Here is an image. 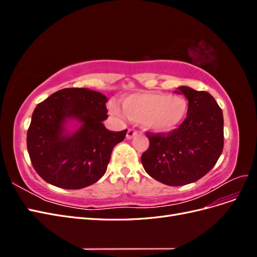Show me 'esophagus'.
<instances>
[{
    "mask_svg": "<svg viewBox=\"0 0 257 257\" xmlns=\"http://www.w3.org/2000/svg\"><path fill=\"white\" fill-rule=\"evenodd\" d=\"M137 136V132L136 131H134V130H128L127 131V133H126V138L128 139H133L134 137H136Z\"/></svg>",
    "mask_w": 257,
    "mask_h": 257,
    "instance_id": "obj_1",
    "label": "esophagus"
}]
</instances>
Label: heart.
Wrapping results in <instances>:
<instances>
[{"instance_id":"obj_1","label":"heart","mask_w":257,"mask_h":257,"mask_svg":"<svg viewBox=\"0 0 257 257\" xmlns=\"http://www.w3.org/2000/svg\"><path fill=\"white\" fill-rule=\"evenodd\" d=\"M122 107L109 103V111L116 118L142 122L146 130L161 134L178 128L189 112L185 97L164 92L133 93L122 99Z\"/></svg>"}]
</instances>
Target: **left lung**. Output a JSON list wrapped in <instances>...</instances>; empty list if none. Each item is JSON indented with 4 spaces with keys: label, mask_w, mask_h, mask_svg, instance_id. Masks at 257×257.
<instances>
[{
    "label": "left lung",
    "mask_w": 257,
    "mask_h": 257,
    "mask_svg": "<svg viewBox=\"0 0 257 257\" xmlns=\"http://www.w3.org/2000/svg\"><path fill=\"white\" fill-rule=\"evenodd\" d=\"M175 93L189 100L186 119L168 134L148 133L150 146L142 155L147 174L166 185L197 181L211 169L223 150V112L211 94L181 85Z\"/></svg>",
    "instance_id": "left-lung-1"
}]
</instances>
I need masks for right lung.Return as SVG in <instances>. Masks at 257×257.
<instances>
[{
    "instance_id": "obj_1",
    "label": "right lung",
    "mask_w": 257,
    "mask_h": 257,
    "mask_svg": "<svg viewBox=\"0 0 257 257\" xmlns=\"http://www.w3.org/2000/svg\"><path fill=\"white\" fill-rule=\"evenodd\" d=\"M107 102L100 92L66 88L36 106L27 147L34 169L46 182L78 190L105 175L112 149L127 132L105 127Z\"/></svg>"
}]
</instances>
